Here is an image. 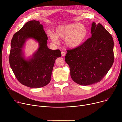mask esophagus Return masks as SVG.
I'll use <instances>...</instances> for the list:
<instances>
[{
  "mask_svg": "<svg viewBox=\"0 0 122 122\" xmlns=\"http://www.w3.org/2000/svg\"><path fill=\"white\" fill-rule=\"evenodd\" d=\"M61 55L62 56H65L66 55V53L64 51H62L61 52Z\"/></svg>",
  "mask_w": 122,
  "mask_h": 122,
  "instance_id": "esophagus-1",
  "label": "esophagus"
}]
</instances>
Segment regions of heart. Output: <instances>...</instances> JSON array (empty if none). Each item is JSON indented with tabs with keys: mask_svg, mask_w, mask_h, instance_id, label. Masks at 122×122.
<instances>
[{
	"mask_svg": "<svg viewBox=\"0 0 122 122\" xmlns=\"http://www.w3.org/2000/svg\"><path fill=\"white\" fill-rule=\"evenodd\" d=\"M88 35L86 26L81 23H72L59 25L55 28V33L48 32L51 40L58 42V38H65L67 46L74 48L78 47L84 42Z\"/></svg>",
	"mask_w": 122,
	"mask_h": 122,
	"instance_id": "b5f03b06",
	"label": "heart"
}]
</instances>
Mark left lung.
<instances>
[{
    "instance_id": "obj_1",
    "label": "left lung",
    "mask_w": 122,
    "mask_h": 122,
    "mask_svg": "<svg viewBox=\"0 0 122 122\" xmlns=\"http://www.w3.org/2000/svg\"><path fill=\"white\" fill-rule=\"evenodd\" d=\"M92 37L80 46L67 50L65 60L72 80L81 86L99 82L114 62V41L101 24L92 22Z\"/></svg>"
}]
</instances>
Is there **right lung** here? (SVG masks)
<instances>
[{
	"instance_id": "obj_1",
	"label": "right lung",
	"mask_w": 122,
	"mask_h": 122,
	"mask_svg": "<svg viewBox=\"0 0 122 122\" xmlns=\"http://www.w3.org/2000/svg\"><path fill=\"white\" fill-rule=\"evenodd\" d=\"M30 38L39 43V48L31 57L25 59L23 48ZM47 40L43 25L36 20L27 22L13 36L9 63L16 78L22 85L38 88L50 82L55 60L61 54L59 49L48 48Z\"/></svg>"
}]
</instances>
